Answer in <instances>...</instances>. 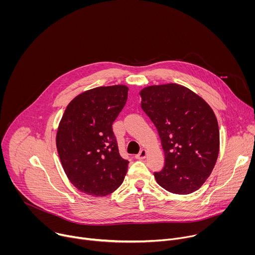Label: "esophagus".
Returning <instances> with one entry per match:
<instances>
[{
  "label": "esophagus",
  "instance_id": "34e87169",
  "mask_svg": "<svg viewBox=\"0 0 255 255\" xmlns=\"http://www.w3.org/2000/svg\"><path fill=\"white\" fill-rule=\"evenodd\" d=\"M146 155H147V151L145 150V149H142V150L136 155V158H137V159H144L145 157H146Z\"/></svg>",
  "mask_w": 255,
  "mask_h": 255
}]
</instances>
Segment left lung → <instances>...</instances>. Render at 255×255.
<instances>
[{
	"label": "left lung",
	"mask_w": 255,
	"mask_h": 255,
	"mask_svg": "<svg viewBox=\"0 0 255 255\" xmlns=\"http://www.w3.org/2000/svg\"><path fill=\"white\" fill-rule=\"evenodd\" d=\"M141 108L157 129L164 167L154 172L157 184L177 195L199 190L219 154V126L211 107L176 84L150 86L140 92Z\"/></svg>",
	"instance_id": "1"
}]
</instances>
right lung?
<instances>
[{
	"label": "right lung",
	"instance_id": "obj_1",
	"mask_svg": "<svg viewBox=\"0 0 255 255\" xmlns=\"http://www.w3.org/2000/svg\"><path fill=\"white\" fill-rule=\"evenodd\" d=\"M127 97L126 86L99 87L77 96L65 109L56 147L65 174L82 193L104 197L123 183L129 161L120 156L112 125Z\"/></svg>",
	"mask_w": 255,
	"mask_h": 255
}]
</instances>
